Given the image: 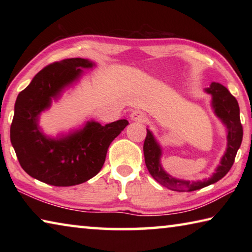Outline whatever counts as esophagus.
<instances>
[{
    "label": "esophagus",
    "mask_w": 252,
    "mask_h": 252,
    "mask_svg": "<svg viewBox=\"0 0 252 252\" xmlns=\"http://www.w3.org/2000/svg\"><path fill=\"white\" fill-rule=\"evenodd\" d=\"M131 120L132 121H135V122H140V123H144L147 122L148 118H147V114L143 113L142 111H133V112L131 113Z\"/></svg>",
    "instance_id": "esophagus-1"
}]
</instances>
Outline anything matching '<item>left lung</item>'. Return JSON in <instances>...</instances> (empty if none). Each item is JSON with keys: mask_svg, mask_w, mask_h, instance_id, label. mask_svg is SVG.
<instances>
[{"mask_svg": "<svg viewBox=\"0 0 252 252\" xmlns=\"http://www.w3.org/2000/svg\"><path fill=\"white\" fill-rule=\"evenodd\" d=\"M208 93L212 95V106L215 109V112L222 121L228 130V146L227 151L221 159L220 165L217 168L213 176L204 181L190 182L185 180H178L162 169L160 164L161 149L160 146L153 138L150 131L147 129V136L143 144V153L146 165L150 172L151 176L160 183V185L167 187L168 189L173 191H194L202 189V188L210 186L212 183H216L222 179L225 174L231 169L234 158H236L238 149L241 146L242 135L244 130L240 122V110L239 104L231 93L228 91L227 88L219 83L212 82L210 88L206 90Z\"/></svg>", "mask_w": 252, "mask_h": 252, "instance_id": "obj_1", "label": "left lung"}]
</instances>
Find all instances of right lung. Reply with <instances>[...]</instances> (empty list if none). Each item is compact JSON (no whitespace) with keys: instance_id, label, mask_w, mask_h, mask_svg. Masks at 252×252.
<instances>
[{"instance_id":"1","label":"right lung","mask_w":252,"mask_h":252,"mask_svg":"<svg viewBox=\"0 0 252 252\" xmlns=\"http://www.w3.org/2000/svg\"><path fill=\"white\" fill-rule=\"evenodd\" d=\"M94 63L75 58L53 62L21 91L14 106L11 142L21 167L29 176L55 187H70L90 180L100 172L110 143L129 125L118 120L101 126L88 122L82 130L62 139H50L37 126V118L62 89L79 79Z\"/></svg>"}]
</instances>
